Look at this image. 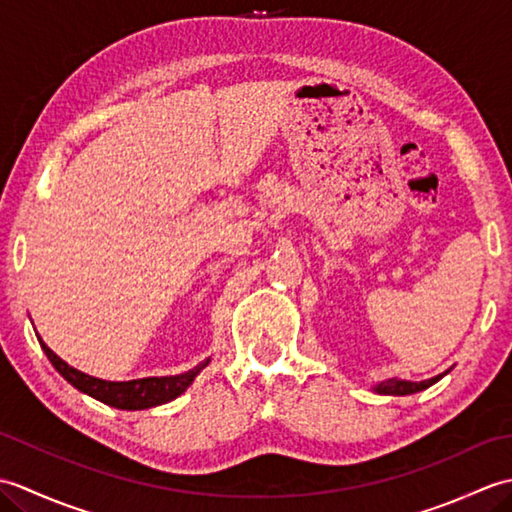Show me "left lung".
I'll return each mask as SVG.
<instances>
[{"instance_id":"8db88e82","label":"left lung","mask_w":512,"mask_h":512,"mask_svg":"<svg viewBox=\"0 0 512 512\" xmlns=\"http://www.w3.org/2000/svg\"><path fill=\"white\" fill-rule=\"evenodd\" d=\"M447 374V372H444ZM436 376V378H429V380H422V383H411V380H398V378H389L385 380V383L376 385L374 389L378 391V394H387V396H407V394H416V391H422L431 387L433 383H438V380L444 376Z\"/></svg>"}]
</instances>
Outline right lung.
Instances as JSON below:
<instances>
[{"label":"right lung","mask_w":512,"mask_h":512,"mask_svg":"<svg viewBox=\"0 0 512 512\" xmlns=\"http://www.w3.org/2000/svg\"><path fill=\"white\" fill-rule=\"evenodd\" d=\"M43 352L50 358V363L54 369L68 380L70 385H74L83 394H88L96 400L105 402V405L116 407V409H147V407H156L162 405V402H169L173 398H178L184 389H187L193 378L198 376L200 369L209 365V361H204L195 369H189V372L178 374V376H162V378H140V380H127V383H110V380H101L79 372V369L70 367L65 361L54 354L50 347L39 339Z\"/></svg>","instance_id":"1"}]
</instances>
